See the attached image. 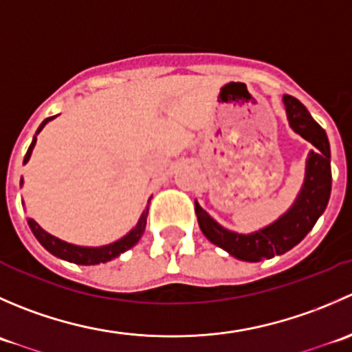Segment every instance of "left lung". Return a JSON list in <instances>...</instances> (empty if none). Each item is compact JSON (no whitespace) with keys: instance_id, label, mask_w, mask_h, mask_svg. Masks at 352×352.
Here are the masks:
<instances>
[{"instance_id":"8db88e82","label":"left lung","mask_w":352,"mask_h":352,"mask_svg":"<svg viewBox=\"0 0 352 352\" xmlns=\"http://www.w3.org/2000/svg\"><path fill=\"white\" fill-rule=\"evenodd\" d=\"M283 104L291 129L315 146V150L308 153L303 186L291 208L276 221L257 232L236 233L219 225L196 201L199 228L206 239L245 262H258L286 254L308 235L329 204L332 172L327 134L298 98L285 95Z\"/></svg>"}]
</instances>
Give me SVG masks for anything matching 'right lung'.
<instances>
[{"label":"right lung","mask_w":352,"mask_h":352,"mask_svg":"<svg viewBox=\"0 0 352 352\" xmlns=\"http://www.w3.org/2000/svg\"><path fill=\"white\" fill-rule=\"evenodd\" d=\"M52 119H56V116L47 117V119H45L44 122L38 126L37 133H35L30 146H28L27 155H25L23 163H27L28 160H30L32 151H34L35 143H37V134L41 133V131L44 129L45 124ZM22 184H23V179L20 180V186H22ZM146 218H148V208L144 209L143 214H141V218H140V221L136 223V226H134V228L131 230L127 235H124L122 239L116 240V242H112L109 245H102V247H81V245L67 243V242H65V240H61V239H58V236L47 233L44 228H41V225H38L35 219L28 218L27 221H28V226H30L32 233L35 235V239L38 240V243H41L45 250L51 252L52 255L63 258V261L74 262V264H80V265H95V264H102V262H109V261H112V258L119 257L120 254H124V252L129 250L131 247H134V245L140 242L141 235H143L144 228H146Z\"/></svg>","instance_id":"obj_1"}]
</instances>
